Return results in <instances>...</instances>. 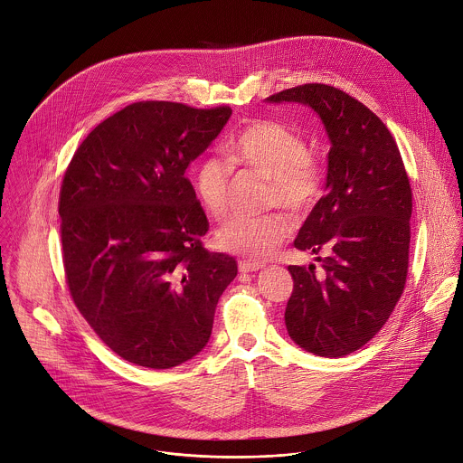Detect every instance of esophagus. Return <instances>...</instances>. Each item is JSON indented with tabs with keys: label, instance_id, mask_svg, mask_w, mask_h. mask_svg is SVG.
<instances>
[{
	"label": "esophagus",
	"instance_id": "obj_1",
	"mask_svg": "<svg viewBox=\"0 0 463 463\" xmlns=\"http://www.w3.org/2000/svg\"><path fill=\"white\" fill-rule=\"evenodd\" d=\"M238 269H240V272L241 274H252V272H260L261 269H263V265H260V263H252V261H240L238 263Z\"/></svg>",
	"mask_w": 463,
	"mask_h": 463
}]
</instances>
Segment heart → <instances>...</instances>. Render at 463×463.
I'll return each mask as SVG.
<instances>
[{
	"mask_svg": "<svg viewBox=\"0 0 463 463\" xmlns=\"http://www.w3.org/2000/svg\"><path fill=\"white\" fill-rule=\"evenodd\" d=\"M225 156L227 161L218 156L203 157L193 175L203 209L214 218L227 213L232 166L265 175L267 203L282 205L293 214H307L322 196V166L309 154L306 137L280 121H250L231 136ZM291 231L293 222L284 213L234 216L216 231L214 243L223 252L265 261L276 254Z\"/></svg>",
	"mask_w": 463,
	"mask_h": 463,
	"instance_id": "b5f03b06",
	"label": "heart"
}]
</instances>
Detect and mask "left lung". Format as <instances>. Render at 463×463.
Segmentation results:
<instances>
[{
  "mask_svg": "<svg viewBox=\"0 0 463 463\" xmlns=\"http://www.w3.org/2000/svg\"><path fill=\"white\" fill-rule=\"evenodd\" d=\"M311 107L324 123L327 194L293 245L320 254L315 265L288 267L293 291L284 322L307 353L342 358L364 347L392 315L408 276L411 187L384 123L362 101L326 84H304L267 98Z\"/></svg>",
  "mask_w": 463,
  "mask_h": 463,
  "instance_id": "1",
  "label": "left lung"
}]
</instances>
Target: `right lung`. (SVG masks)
Here are the masks:
<instances>
[{
	"instance_id": "right-lung-1",
	"label": "right lung",
	"mask_w": 463,
	"mask_h": 463,
	"mask_svg": "<svg viewBox=\"0 0 463 463\" xmlns=\"http://www.w3.org/2000/svg\"><path fill=\"white\" fill-rule=\"evenodd\" d=\"M231 107L137 101L101 121L75 152L59 198L75 306L101 342L146 369H172L209 342L234 258L209 252L207 216L185 170Z\"/></svg>"
}]
</instances>
